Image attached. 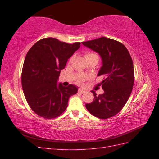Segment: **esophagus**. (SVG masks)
<instances>
[{
	"label": "esophagus",
	"mask_w": 159,
	"mask_h": 159,
	"mask_svg": "<svg viewBox=\"0 0 159 159\" xmlns=\"http://www.w3.org/2000/svg\"><path fill=\"white\" fill-rule=\"evenodd\" d=\"M85 90L84 89H83V88H80L79 89H78V93H81V94H83V93H84L85 92Z\"/></svg>",
	"instance_id": "1"
}]
</instances>
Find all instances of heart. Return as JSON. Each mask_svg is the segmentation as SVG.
Returning a JSON list of instances; mask_svg holds the SVG:
<instances>
[{"label": "heart", "instance_id": "obj_1", "mask_svg": "<svg viewBox=\"0 0 159 159\" xmlns=\"http://www.w3.org/2000/svg\"><path fill=\"white\" fill-rule=\"evenodd\" d=\"M85 57L86 59H90V58H98V55L95 52H87L85 55ZM86 78H87V76L84 75V74H80L78 75V78H77V81L78 83H81V81H84Z\"/></svg>", "mask_w": 159, "mask_h": 159}]
</instances>
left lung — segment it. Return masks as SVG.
I'll return each instance as SVG.
<instances>
[{
    "mask_svg": "<svg viewBox=\"0 0 159 159\" xmlns=\"http://www.w3.org/2000/svg\"><path fill=\"white\" fill-rule=\"evenodd\" d=\"M83 45L98 52L102 57V66L98 76L103 75L104 93L85 104L88 111L99 119H108L117 115L123 108L131 93L134 84L133 60L127 48L122 43L102 37L82 42Z\"/></svg>",
    "mask_w": 159,
    "mask_h": 159,
    "instance_id": "obj_1",
    "label": "left lung"
}]
</instances>
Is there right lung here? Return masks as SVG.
Returning <instances> with one entry per match:
<instances>
[{"instance_id": "1", "label": "right lung", "mask_w": 159, "mask_h": 159, "mask_svg": "<svg viewBox=\"0 0 159 159\" xmlns=\"http://www.w3.org/2000/svg\"><path fill=\"white\" fill-rule=\"evenodd\" d=\"M80 44L46 38L28 50L22 71V86L30 107L39 116L48 119L60 116L68 107L69 98L78 92L75 85L64 87L57 81L60 71Z\"/></svg>"}]
</instances>
